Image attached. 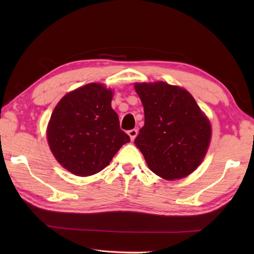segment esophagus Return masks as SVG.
Listing matches in <instances>:
<instances>
[{"mask_svg": "<svg viewBox=\"0 0 254 254\" xmlns=\"http://www.w3.org/2000/svg\"><path fill=\"white\" fill-rule=\"evenodd\" d=\"M127 134H128V136H130V138L133 139L136 137V135H137V130L136 128H132V130H130V131H127Z\"/></svg>", "mask_w": 254, "mask_h": 254, "instance_id": "obj_1", "label": "esophagus"}]
</instances>
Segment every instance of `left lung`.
Masks as SVG:
<instances>
[{
  "mask_svg": "<svg viewBox=\"0 0 254 254\" xmlns=\"http://www.w3.org/2000/svg\"><path fill=\"white\" fill-rule=\"evenodd\" d=\"M144 107L145 123L135 143L154 174L181 179L206 155L210 123L192 95L164 82L134 85Z\"/></svg>",
  "mask_w": 254,
  "mask_h": 254,
  "instance_id": "obj_1",
  "label": "left lung"
}]
</instances>
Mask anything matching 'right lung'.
Listing matches in <instances>:
<instances>
[{
	"label": "right lung",
	"instance_id": "1",
	"mask_svg": "<svg viewBox=\"0 0 254 254\" xmlns=\"http://www.w3.org/2000/svg\"><path fill=\"white\" fill-rule=\"evenodd\" d=\"M112 96L104 85L90 83L66 94L53 110L48 143L56 159L72 174H97L130 142L111 108Z\"/></svg>",
	"mask_w": 254,
	"mask_h": 254
}]
</instances>
